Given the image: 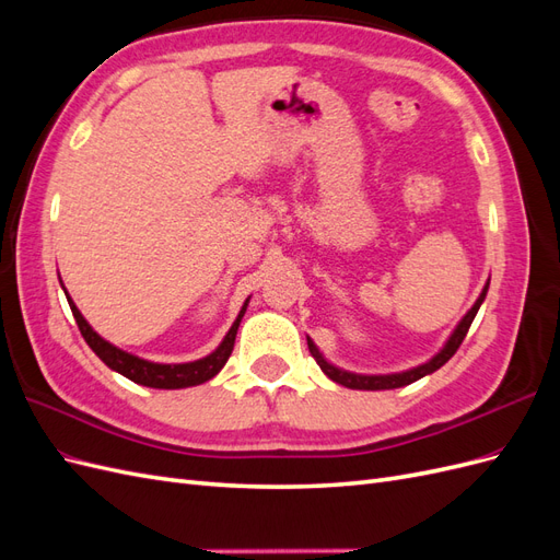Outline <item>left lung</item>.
Instances as JSON below:
<instances>
[{"mask_svg":"<svg viewBox=\"0 0 560 560\" xmlns=\"http://www.w3.org/2000/svg\"><path fill=\"white\" fill-rule=\"evenodd\" d=\"M486 292H488V282H486V287L481 290L479 299L474 301V306L465 313V317H463L460 322H457V327L451 331L448 341L444 343L442 350H439L436 354H432V358H430L428 362H422V364H418V366H413V369L399 371V374H354V371L338 369V366H334L329 360H325V354H322V352L317 350V346L311 341V338H308V348H311V352H313L315 362L319 364V369L325 371V374H327L334 383H338V385H346V387H350V389H395V387H404V385H409V383H416V381L422 378V376L434 374L436 369H442V366L453 358L455 350L460 348V343L465 341L467 329H469V325L474 322V317H477V313H479V308H481V303H483V299H486Z\"/></svg>","mask_w":560,"mask_h":560,"instance_id":"obj_1","label":"left lung"}]
</instances>
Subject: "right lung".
Returning a JSON list of instances; mask_svg holds the SVG:
<instances>
[{"instance_id": "obj_1", "label": "right lung", "mask_w": 560, "mask_h": 560, "mask_svg": "<svg viewBox=\"0 0 560 560\" xmlns=\"http://www.w3.org/2000/svg\"><path fill=\"white\" fill-rule=\"evenodd\" d=\"M60 284H62V280H60ZM62 290H65V287H62ZM67 301H70V308H72V315L77 319L81 336L86 338V343L91 346V350L97 354L100 360H103L112 371H116V374L130 378L132 383L147 385V387H156V389L191 387V385H200V383L214 378L219 371L224 369L226 360L231 358V350H233V343H235V334H238L241 319H243V315L247 311V303H249V299L243 303V308H241L238 317H235L231 329L226 331L224 341L219 343L210 354H206V358L194 360V362H184V364H161V362L142 360V358H138V354L126 352L121 348H116L114 343L105 341V338L100 336L89 325L86 317H83L81 311L74 306L72 296H67Z\"/></svg>"}]
</instances>
